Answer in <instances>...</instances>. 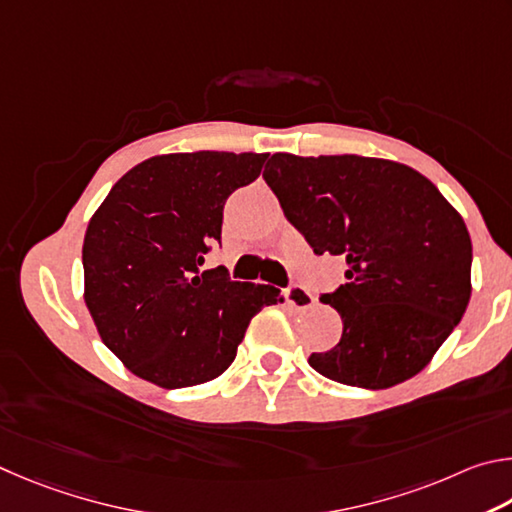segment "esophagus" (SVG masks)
Masks as SVG:
<instances>
[{
	"label": "esophagus",
	"mask_w": 512,
	"mask_h": 512,
	"mask_svg": "<svg viewBox=\"0 0 512 512\" xmlns=\"http://www.w3.org/2000/svg\"><path fill=\"white\" fill-rule=\"evenodd\" d=\"M285 301H288L294 310H308L315 306V297H312L303 285H297V283L290 285V288H285Z\"/></svg>",
	"instance_id": "esophagus-1"
}]
</instances>
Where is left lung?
Instances as JSON below:
<instances>
[{
  "mask_svg": "<svg viewBox=\"0 0 512 512\" xmlns=\"http://www.w3.org/2000/svg\"><path fill=\"white\" fill-rule=\"evenodd\" d=\"M265 182L317 256L346 258V283L321 294L342 339L308 364L328 380L387 389L414 378L470 301L472 242L425 175L387 159L276 152Z\"/></svg>",
  "mask_w": 512,
  "mask_h": 512,
  "instance_id": "obj_1",
  "label": "left lung"
}]
</instances>
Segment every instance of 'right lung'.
<instances>
[{
    "label": "right lung",
    "mask_w": 512,
    "mask_h": 512,
    "mask_svg": "<svg viewBox=\"0 0 512 512\" xmlns=\"http://www.w3.org/2000/svg\"><path fill=\"white\" fill-rule=\"evenodd\" d=\"M267 155L179 152L141 161L112 186L83 242L85 303L103 344L164 389L218 378L251 317L281 301L274 285L202 272L222 236L227 197L261 175Z\"/></svg>",
    "instance_id": "obj_1"
}]
</instances>
